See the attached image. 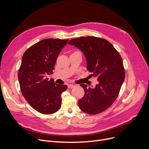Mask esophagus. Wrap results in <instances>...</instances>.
<instances>
[{"mask_svg":"<svg viewBox=\"0 0 149 149\" xmlns=\"http://www.w3.org/2000/svg\"><path fill=\"white\" fill-rule=\"evenodd\" d=\"M68 87L69 89H72L75 87V85L74 84H68Z\"/></svg>","mask_w":149,"mask_h":149,"instance_id":"34e87169","label":"esophagus"}]
</instances>
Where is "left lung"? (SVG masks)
I'll return each mask as SVG.
<instances>
[{
    "instance_id": "left-lung-1",
    "label": "left lung",
    "mask_w": 149,
    "mask_h": 149,
    "mask_svg": "<svg viewBox=\"0 0 149 149\" xmlns=\"http://www.w3.org/2000/svg\"><path fill=\"white\" fill-rule=\"evenodd\" d=\"M68 44L82 51L86 69L98 81L95 88L80 84L84 95L79 100L80 109L90 115L104 111L118 97L125 79L121 57L110 42L99 37H81L72 39Z\"/></svg>"
}]
</instances>
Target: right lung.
<instances>
[{"label":"right lung","instance_id":"add662e5","mask_svg":"<svg viewBox=\"0 0 149 149\" xmlns=\"http://www.w3.org/2000/svg\"><path fill=\"white\" fill-rule=\"evenodd\" d=\"M69 40L46 38L31 46L23 54L18 73L22 95L29 104L43 114H52L61 107V93L68 86L56 84L53 74L57 58Z\"/></svg>","mask_w":149,"mask_h":149}]
</instances>
